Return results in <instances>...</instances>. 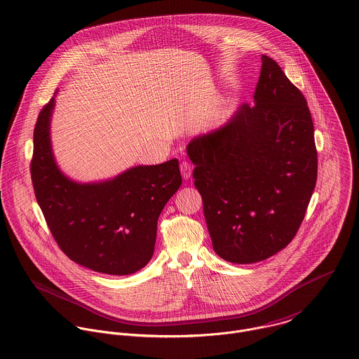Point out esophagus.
I'll use <instances>...</instances> for the list:
<instances>
[{"mask_svg":"<svg viewBox=\"0 0 359 359\" xmlns=\"http://www.w3.org/2000/svg\"><path fill=\"white\" fill-rule=\"evenodd\" d=\"M180 168H181V174H182V177H184L185 180H189V178H191V175H192V170H194L192 164H191L189 161H182V163H181V165H180Z\"/></svg>","mask_w":359,"mask_h":359,"instance_id":"1","label":"esophagus"}]
</instances>
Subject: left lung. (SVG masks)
<instances>
[{"mask_svg": "<svg viewBox=\"0 0 359 359\" xmlns=\"http://www.w3.org/2000/svg\"><path fill=\"white\" fill-rule=\"evenodd\" d=\"M253 99L187 149L213 249L239 264L264 260L294 239L318 178L306 99L267 55Z\"/></svg>", "mask_w": 359, "mask_h": 359, "instance_id": "1", "label": "left lung"}]
</instances>
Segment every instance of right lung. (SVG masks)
Returning a JSON list of instances; mask_svg holds the SVG:
<instances>
[{"label": "right lung", "instance_id": "add662e5", "mask_svg": "<svg viewBox=\"0 0 359 359\" xmlns=\"http://www.w3.org/2000/svg\"><path fill=\"white\" fill-rule=\"evenodd\" d=\"M54 97L33 132L30 174L37 203L60 249L99 273L125 276L153 256L157 220L182 184L178 160L133 167L100 184H76L58 170L50 144Z\"/></svg>", "mask_w": 359, "mask_h": 359}]
</instances>
